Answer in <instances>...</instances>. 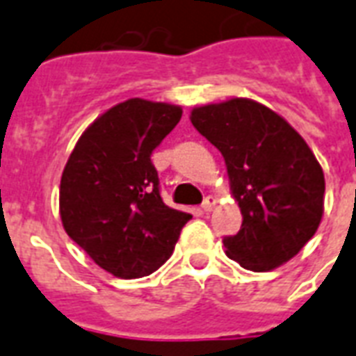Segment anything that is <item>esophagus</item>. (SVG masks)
<instances>
[{
	"mask_svg": "<svg viewBox=\"0 0 356 356\" xmlns=\"http://www.w3.org/2000/svg\"><path fill=\"white\" fill-rule=\"evenodd\" d=\"M216 204H217L216 197H211V195H208V197L204 198V202H202V209H204V211H211V209L216 208Z\"/></svg>",
	"mask_w": 356,
	"mask_h": 356,
	"instance_id": "1",
	"label": "esophagus"
}]
</instances>
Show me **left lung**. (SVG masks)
Segmentation results:
<instances>
[{
	"mask_svg": "<svg viewBox=\"0 0 356 356\" xmlns=\"http://www.w3.org/2000/svg\"><path fill=\"white\" fill-rule=\"evenodd\" d=\"M191 122L227 163L243 222L222 243L249 271H271L312 239L323 217L325 176L307 140L249 98L195 107Z\"/></svg>",
	"mask_w": 356,
	"mask_h": 356,
	"instance_id": "8db88e82",
	"label": "left lung"
}]
</instances>
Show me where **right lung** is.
<instances>
[{
    "label": "right lung",
    "mask_w": 356,
    "mask_h": 356,
    "mask_svg": "<svg viewBox=\"0 0 356 356\" xmlns=\"http://www.w3.org/2000/svg\"><path fill=\"white\" fill-rule=\"evenodd\" d=\"M180 118V106L129 98L85 129L65 165L63 227L118 278L147 277L163 266L191 219L163 202L150 159Z\"/></svg>",
    "instance_id": "obj_1"
}]
</instances>
